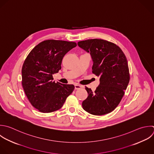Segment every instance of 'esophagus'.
<instances>
[{
  "label": "esophagus",
  "instance_id": "34e87169",
  "mask_svg": "<svg viewBox=\"0 0 154 154\" xmlns=\"http://www.w3.org/2000/svg\"><path fill=\"white\" fill-rule=\"evenodd\" d=\"M82 87H83L82 85H81L78 84H76L75 85V90H78V89H80V88H82Z\"/></svg>",
  "mask_w": 154,
  "mask_h": 154
}]
</instances>
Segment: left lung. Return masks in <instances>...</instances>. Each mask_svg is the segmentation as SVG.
<instances>
[{
  "instance_id": "obj_1",
  "label": "left lung",
  "mask_w": 154,
  "mask_h": 154,
  "mask_svg": "<svg viewBox=\"0 0 154 154\" xmlns=\"http://www.w3.org/2000/svg\"><path fill=\"white\" fill-rule=\"evenodd\" d=\"M78 45L90 54L93 65L92 73L100 77V84L93 92L85 87L87 98L83 109L96 116L112 111L120 102L130 79L128 61L116 44L102 39L81 41Z\"/></svg>"
}]
</instances>
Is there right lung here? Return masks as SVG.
Here are the masks:
<instances>
[{
  "mask_svg": "<svg viewBox=\"0 0 154 154\" xmlns=\"http://www.w3.org/2000/svg\"><path fill=\"white\" fill-rule=\"evenodd\" d=\"M77 46L75 42L48 40L37 45L28 54L22 69V84L31 105L48 113L60 109L73 92V85L53 81L52 75L61 69L64 56Z\"/></svg>",
  "mask_w": 154,
  "mask_h": 154,
  "instance_id": "add662e5",
  "label": "right lung"
}]
</instances>
